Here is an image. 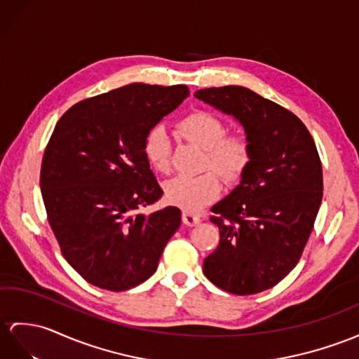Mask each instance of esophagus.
I'll list each match as a JSON object with an SVG mask.
<instances>
[{
	"instance_id": "1",
	"label": "esophagus",
	"mask_w": 359,
	"mask_h": 359,
	"mask_svg": "<svg viewBox=\"0 0 359 359\" xmlns=\"http://www.w3.org/2000/svg\"><path fill=\"white\" fill-rule=\"evenodd\" d=\"M182 222H184L189 226H195V225H198L201 222V217L198 215H195V213H191V212H187V210H184V212H182Z\"/></svg>"
}]
</instances>
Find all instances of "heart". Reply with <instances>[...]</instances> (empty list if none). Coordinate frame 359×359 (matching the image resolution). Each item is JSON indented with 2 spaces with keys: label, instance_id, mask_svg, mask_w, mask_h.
Listing matches in <instances>:
<instances>
[{
  "label": "heart",
  "instance_id": "1",
  "mask_svg": "<svg viewBox=\"0 0 359 359\" xmlns=\"http://www.w3.org/2000/svg\"><path fill=\"white\" fill-rule=\"evenodd\" d=\"M178 133L204 151L203 169H213L221 178L238 181L251 161V146L242 134H225L224 121L207 111L190 112L178 123ZM144 156L158 173L170 170V140L163 128H155L144 140ZM221 191V181L213 172L199 177H177L164 184L165 199L187 212H199Z\"/></svg>",
  "mask_w": 359,
  "mask_h": 359
}]
</instances>
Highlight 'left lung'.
Returning a JSON list of instances; mask_svg holds the SVG:
<instances>
[{
  "instance_id": "left-lung-1",
  "label": "left lung",
  "mask_w": 359,
  "mask_h": 359,
  "mask_svg": "<svg viewBox=\"0 0 359 359\" xmlns=\"http://www.w3.org/2000/svg\"><path fill=\"white\" fill-rule=\"evenodd\" d=\"M245 129L251 161L239 186L212 207L219 245L204 260V274L236 295L257 294L299 264L323 198L316 143L291 111L243 86L195 93Z\"/></svg>"
}]
</instances>
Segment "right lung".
I'll return each mask as SVG.
<instances>
[{
  "label": "right lung",
  "instance_id": "1",
  "mask_svg": "<svg viewBox=\"0 0 359 359\" xmlns=\"http://www.w3.org/2000/svg\"><path fill=\"white\" fill-rule=\"evenodd\" d=\"M186 85L130 83L73 104L50 137L41 194L64 257L86 282L114 292L147 280L181 212L138 210L163 196L144 140L187 95Z\"/></svg>",
  "mask_w": 359,
  "mask_h": 359
}]
</instances>
